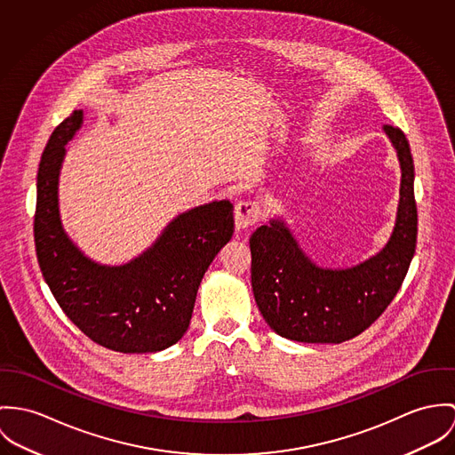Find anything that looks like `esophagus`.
Segmentation results:
<instances>
[{"mask_svg":"<svg viewBox=\"0 0 455 455\" xmlns=\"http://www.w3.org/2000/svg\"><path fill=\"white\" fill-rule=\"evenodd\" d=\"M235 230L250 228L261 218V207L256 201H244L235 205Z\"/></svg>","mask_w":455,"mask_h":455,"instance_id":"1","label":"esophagus"}]
</instances>
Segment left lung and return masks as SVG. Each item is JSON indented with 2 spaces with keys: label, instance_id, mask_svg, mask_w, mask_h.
Returning a JSON list of instances; mask_svg holds the SVG:
<instances>
[{
  "label": "left lung",
  "instance_id": "obj_1",
  "mask_svg": "<svg viewBox=\"0 0 455 455\" xmlns=\"http://www.w3.org/2000/svg\"><path fill=\"white\" fill-rule=\"evenodd\" d=\"M402 169L395 227L364 261L330 268L310 259L283 218L252 232L251 284L267 324L305 344H340L363 333L396 297L417 244L413 158L403 131L384 125Z\"/></svg>",
  "mask_w": 455,
  "mask_h": 455
}]
</instances>
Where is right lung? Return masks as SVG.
<instances>
[{"label":"right lung","mask_w":455,"mask_h":455,"mask_svg":"<svg viewBox=\"0 0 455 455\" xmlns=\"http://www.w3.org/2000/svg\"><path fill=\"white\" fill-rule=\"evenodd\" d=\"M84 124L75 109L52 132L36 178L35 244L64 314L96 344L116 353H158L188 330L204 274L234 234V205L212 201L188 209L147 251L122 265H102L66 234L59 211V174L66 145Z\"/></svg>","instance_id":"1"}]
</instances>
